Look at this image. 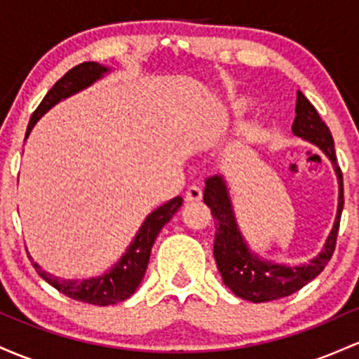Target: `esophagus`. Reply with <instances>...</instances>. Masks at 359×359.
<instances>
[{"instance_id":"34e87169","label":"esophagus","mask_w":359,"mask_h":359,"mask_svg":"<svg viewBox=\"0 0 359 359\" xmlns=\"http://www.w3.org/2000/svg\"><path fill=\"white\" fill-rule=\"evenodd\" d=\"M203 198V191L200 187H190L187 191V201L188 203H198Z\"/></svg>"}]
</instances>
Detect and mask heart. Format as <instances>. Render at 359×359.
I'll list each match as a JSON object with an SVG mask.
<instances>
[{"instance_id":"b5f03b06","label":"heart","mask_w":359,"mask_h":359,"mask_svg":"<svg viewBox=\"0 0 359 359\" xmlns=\"http://www.w3.org/2000/svg\"><path fill=\"white\" fill-rule=\"evenodd\" d=\"M249 98H245V96H241V98L233 100V102L231 103L232 108H236V110H244V108L249 107Z\"/></svg>"}]
</instances>
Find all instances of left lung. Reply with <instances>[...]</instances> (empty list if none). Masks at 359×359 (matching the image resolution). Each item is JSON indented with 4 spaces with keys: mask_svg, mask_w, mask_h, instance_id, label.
<instances>
[{
    "mask_svg": "<svg viewBox=\"0 0 359 359\" xmlns=\"http://www.w3.org/2000/svg\"><path fill=\"white\" fill-rule=\"evenodd\" d=\"M295 114V122L292 126L293 134L324 152L325 158L331 161L334 172L337 176V184H339L337 212L331 232H329L319 255L312 257L307 264L288 266V264L263 259L255 251H251L239 225H237L227 181L222 175H215L205 180L203 201L210 207L217 229L215 244H213L217 268L222 275L224 283L232 290L233 295L255 302V304L283 299V297L299 292L313 278L320 275L336 248L344 195H342V172L337 166L332 135L329 132V127L322 122L313 104L300 91L297 93Z\"/></svg>",
    "mask_w": 359,
    "mask_h": 359,
    "instance_id": "obj_1",
    "label": "left lung"
}]
</instances>
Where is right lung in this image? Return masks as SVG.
Here are the masks:
<instances>
[{"label": "right lung", "instance_id": "right-lung-1", "mask_svg": "<svg viewBox=\"0 0 359 359\" xmlns=\"http://www.w3.org/2000/svg\"><path fill=\"white\" fill-rule=\"evenodd\" d=\"M111 69L110 67L103 66L100 62H83L79 66L72 67L67 71L62 78L59 79L54 86L50 88L46 98L39 104L37 110L32 115L30 122H28L25 139L30 135L32 128L35 123L42 118L52 107H55L62 100L69 98V96L76 95V93L86 90L93 83L100 81L103 76H107ZM183 205V198L176 196V198L169 200L168 203L161 205L154 212H151L146 217L142 225L137 231L135 237L132 243L128 244L120 259L111 266L110 269L100 276H91L86 280H60L59 276L50 275V273L43 271L39 263L32 259L35 271L39 273L40 278L52 285L60 293L69 297L72 300L84 302V304L93 305H114L118 302L127 300L128 297L134 295L135 290L139 288L140 281H142L146 269L149 264V257H151V249L154 244L156 237L161 232V229L166 225L169 220L175 217V213L180 210Z\"/></svg>", "mask_w": 359, "mask_h": 359}]
</instances>
